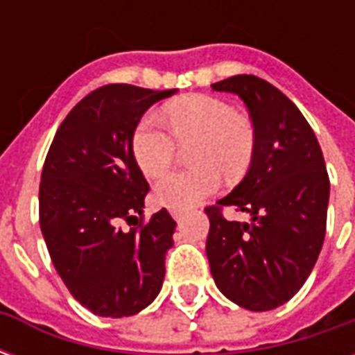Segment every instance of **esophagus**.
Instances as JSON below:
<instances>
[{
	"label": "esophagus",
	"instance_id": "34e87169",
	"mask_svg": "<svg viewBox=\"0 0 355 355\" xmlns=\"http://www.w3.org/2000/svg\"><path fill=\"white\" fill-rule=\"evenodd\" d=\"M171 215H173V218H175V220H180V218H182V215H184V211H182V209L171 207Z\"/></svg>",
	"mask_w": 355,
	"mask_h": 355
}]
</instances>
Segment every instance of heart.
<instances>
[{
    "instance_id": "heart-1",
    "label": "heart",
    "mask_w": 355,
    "mask_h": 355,
    "mask_svg": "<svg viewBox=\"0 0 355 355\" xmlns=\"http://www.w3.org/2000/svg\"><path fill=\"white\" fill-rule=\"evenodd\" d=\"M167 126L155 114H148L132 132L131 148L137 165L148 177L169 167L178 144H188V169L163 175L155 182V200L162 205L188 209L198 205L223 184V171L241 177L253 162L257 131L253 121L218 96L190 94L167 106Z\"/></svg>"
}]
</instances>
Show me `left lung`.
<instances>
[{"instance_id":"1","label":"left lung","mask_w":355,"mask_h":355,"mask_svg":"<svg viewBox=\"0 0 355 355\" xmlns=\"http://www.w3.org/2000/svg\"><path fill=\"white\" fill-rule=\"evenodd\" d=\"M211 87L245 102L257 150L245 178L205 209L209 266L224 297L266 312L297 295L320 257L329 205L325 159L300 110L272 83L243 73ZM223 207L249 212L252 223L226 221Z\"/></svg>"}]
</instances>
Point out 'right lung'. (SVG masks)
<instances>
[{"instance_id": "obj_1", "label": "right lung", "mask_w": 355, "mask_h": 355, "mask_svg": "<svg viewBox=\"0 0 355 355\" xmlns=\"http://www.w3.org/2000/svg\"><path fill=\"white\" fill-rule=\"evenodd\" d=\"M177 89L98 87L58 127L43 163L40 226L72 297L102 318L144 310L162 291L177 223L167 209L142 220L146 178L132 155L135 127ZM121 220L135 223L121 231Z\"/></svg>"}]
</instances>
